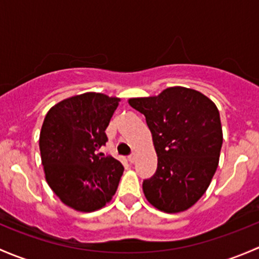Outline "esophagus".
I'll return each mask as SVG.
<instances>
[{"label": "esophagus", "mask_w": 259, "mask_h": 259, "mask_svg": "<svg viewBox=\"0 0 259 259\" xmlns=\"http://www.w3.org/2000/svg\"><path fill=\"white\" fill-rule=\"evenodd\" d=\"M128 161H130V163H135V161H136V153L131 154V156L128 157Z\"/></svg>", "instance_id": "obj_1"}]
</instances>
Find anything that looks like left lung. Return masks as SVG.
Wrapping results in <instances>:
<instances>
[{
    "instance_id": "1",
    "label": "left lung",
    "mask_w": 259,
    "mask_h": 259,
    "mask_svg": "<svg viewBox=\"0 0 259 259\" xmlns=\"http://www.w3.org/2000/svg\"><path fill=\"white\" fill-rule=\"evenodd\" d=\"M152 133L158 163L143 193L166 213L191 208L208 188L220 162L223 142L220 112L203 93L169 87L158 96L130 98Z\"/></svg>"
}]
</instances>
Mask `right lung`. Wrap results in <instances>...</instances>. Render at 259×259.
<instances>
[{
	"mask_svg": "<svg viewBox=\"0 0 259 259\" xmlns=\"http://www.w3.org/2000/svg\"><path fill=\"white\" fill-rule=\"evenodd\" d=\"M119 98L87 92L61 101L47 112L39 133L45 177L56 196L78 212H95L111 201L123 166L101 153L106 128Z\"/></svg>",
	"mask_w": 259,
	"mask_h": 259,
	"instance_id": "1",
	"label": "right lung"
}]
</instances>
